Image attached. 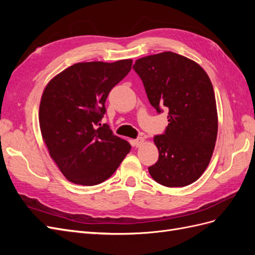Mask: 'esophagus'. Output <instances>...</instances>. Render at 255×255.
I'll return each instance as SVG.
<instances>
[{"mask_svg": "<svg viewBox=\"0 0 255 255\" xmlns=\"http://www.w3.org/2000/svg\"><path fill=\"white\" fill-rule=\"evenodd\" d=\"M143 141H144V139H143L142 137H138L137 139H135V140L133 141L134 146H136V148H138V146H140V145L143 143Z\"/></svg>", "mask_w": 255, "mask_h": 255, "instance_id": "esophagus-1", "label": "esophagus"}]
</instances>
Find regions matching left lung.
I'll use <instances>...</instances> for the list:
<instances>
[{
  "label": "left lung",
  "mask_w": 255,
  "mask_h": 255,
  "mask_svg": "<svg viewBox=\"0 0 255 255\" xmlns=\"http://www.w3.org/2000/svg\"><path fill=\"white\" fill-rule=\"evenodd\" d=\"M150 104L168 111V127L154 137L158 160L149 167L153 180L167 187L196 182L212 158L218 132V116L212 82L196 61L173 52L137 59Z\"/></svg>",
  "instance_id": "1"
}]
</instances>
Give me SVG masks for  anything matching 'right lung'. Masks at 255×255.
Wrapping results in <instances>:
<instances>
[{
  "mask_svg": "<svg viewBox=\"0 0 255 255\" xmlns=\"http://www.w3.org/2000/svg\"><path fill=\"white\" fill-rule=\"evenodd\" d=\"M132 59L74 64L45 86L39 126L50 156L66 179L94 186L112 176L130 144L101 126L110 91L130 71Z\"/></svg>",
  "mask_w": 255,
  "mask_h": 255,
  "instance_id": "right-lung-1",
  "label": "right lung"
}]
</instances>
